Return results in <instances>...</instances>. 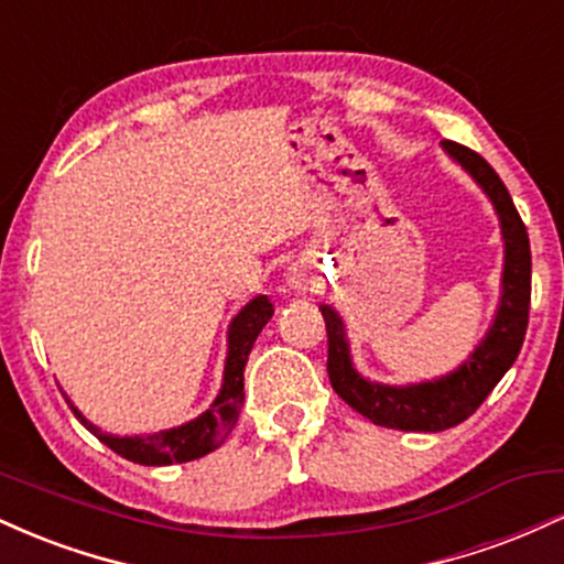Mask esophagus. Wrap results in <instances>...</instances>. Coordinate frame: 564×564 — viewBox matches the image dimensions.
<instances>
[{
  "label": "esophagus",
  "instance_id": "34e87169",
  "mask_svg": "<svg viewBox=\"0 0 564 564\" xmlns=\"http://www.w3.org/2000/svg\"><path fill=\"white\" fill-rule=\"evenodd\" d=\"M286 286L294 289L296 294H304V291H313L315 286V278L307 270L304 262H294L286 268Z\"/></svg>",
  "mask_w": 564,
  "mask_h": 564
}]
</instances>
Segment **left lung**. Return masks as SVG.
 Listing matches in <instances>:
<instances>
[{"label":"left lung","mask_w":564,"mask_h":564,"mask_svg":"<svg viewBox=\"0 0 564 564\" xmlns=\"http://www.w3.org/2000/svg\"><path fill=\"white\" fill-rule=\"evenodd\" d=\"M440 148L475 180L494 204L498 225H501V296H498L496 315L480 345L445 377L413 381V384H384V381L366 379L355 368L345 318L332 304H321L328 332V379H332L334 392L349 408L364 413L368 422L387 426V430L443 432L469 419L517 360L528 328L530 241L525 225L514 209V200L494 166L475 151L451 140L440 142Z\"/></svg>","instance_id":"obj_1"}]
</instances>
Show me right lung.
<instances>
[{"label": "right lung", "mask_w": 564, "mask_h": 564, "mask_svg": "<svg viewBox=\"0 0 564 564\" xmlns=\"http://www.w3.org/2000/svg\"><path fill=\"white\" fill-rule=\"evenodd\" d=\"M273 302L268 296L260 294L254 300H249L238 310L236 318L228 326V355H225V371H223V384H219L217 398L212 400L209 408L204 413H198L191 422L172 426V430L151 432V435H108L100 426L89 422L87 416L74 405V400L63 392L66 403L74 411V416L87 426L93 435L106 443L108 448L119 456H124L127 462L142 464V467H170V464H185L193 458L206 456V453L217 451L225 443V437L230 435V430L238 422V413L243 405V368L249 360L251 347H254L257 336L268 321L273 318Z\"/></svg>", "instance_id": "right-lung-1"}]
</instances>
